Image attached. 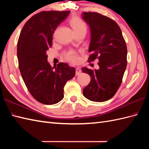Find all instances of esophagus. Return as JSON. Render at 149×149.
<instances>
[{"instance_id":"obj_1","label":"esophagus","mask_w":149,"mask_h":149,"mask_svg":"<svg viewBox=\"0 0 149 149\" xmlns=\"http://www.w3.org/2000/svg\"><path fill=\"white\" fill-rule=\"evenodd\" d=\"M81 73V70L79 68V67H77L76 68V75H79Z\"/></svg>"}]
</instances>
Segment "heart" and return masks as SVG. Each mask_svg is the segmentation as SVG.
Segmentation results:
<instances>
[{
	"mask_svg": "<svg viewBox=\"0 0 149 149\" xmlns=\"http://www.w3.org/2000/svg\"><path fill=\"white\" fill-rule=\"evenodd\" d=\"M70 24L72 29H74L75 33L82 30H86V24H85L83 20H81V19L79 17H72L70 19ZM66 58L68 61L72 63H76L78 61L79 59L77 54L74 51H70L66 54Z\"/></svg>",
	"mask_w": 149,
	"mask_h": 149,
	"instance_id": "b5f03b06",
	"label": "heart"
}]
</instances>
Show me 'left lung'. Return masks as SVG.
I'll return each mask as SVG.
<instances>
[{"instance_id":"left-lung-1","label":"left lung","mask_w":149,"mask_h":149,"mask_svg":"<svg viewBox=\"0 0 149 149\" xmlns=\"http://www.w3.org/2000/svg\"><path fill=\"white\" fill-rule=\"evenodd\" d=\"M82 18L91 31L88 61L98 58L99 66L94 70L82 68L91 78L83 95L93 102H104L115 95L122 83L127 67V46L121 29L112 19L95 12H84Z\"/></svg>"}]
</instances>
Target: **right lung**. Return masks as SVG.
Here are the masks:
<instances>
[{
	"instance_id": "add662e5",
	"label": "right lung",
	"mask_w": 149,
	"mask_h": 149,
	"mask_svg": "<svg viewBox=\"0 0 149 149\" xmlns=\"http://www.w3.org/2000/svg\"><path fill=\"white\" fill-rule=\"evenodd\" d=\"M69 14L70 11L38 13L26 22L18 40V66L24 83L34 99L47 105L63 99L65 85L75 74V68L67 63L52 67L46 54L56 28Z\"/></svg>"
}]
</instances>
